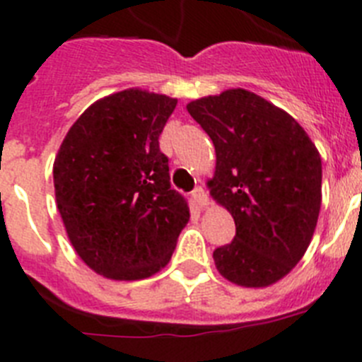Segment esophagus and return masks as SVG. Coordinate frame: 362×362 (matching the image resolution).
<instances>
[{
  "label": "esophagus",
  "instance_id": "obj_1",
  "mask_svg": "<svg viewBox=\"0 0 362 362\" xmlns=\"http://www.w3.org/2000/svg\"><path fill=\"white\" fill-rule=\"evenodd\" d=\"M192 199H194L195 204H197V208H201V210L210 204V197H208V194L204 192L203 187H197L194 192H192Z\"/></svg>",
  "mask_w": 362,
  "mask_h": 362
}]
</instances>
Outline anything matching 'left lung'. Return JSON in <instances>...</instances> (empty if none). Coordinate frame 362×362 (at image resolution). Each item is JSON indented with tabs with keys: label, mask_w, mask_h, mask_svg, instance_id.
I'll list each match as a JSON object with an SVG mask.
<instances>
[{
	"label": "left lung",
	"mask_w": 362,
	"mask_h": 362,
	"mask_svg": "<svg viewBox=\"0 0 362 362\" xmlns=\"http://www.w3.org/2000/svg\"><path fill=\"white\" fill-rule=\"evenodd\" d=\"M214 141L210 195L237 226L214 251L218 273L240 287H269L294 269L316 230L321 156L287 111L235 88L187 104Z\"/></svg>",
	"instance_id": "left-lung-1"
}]
</instances>
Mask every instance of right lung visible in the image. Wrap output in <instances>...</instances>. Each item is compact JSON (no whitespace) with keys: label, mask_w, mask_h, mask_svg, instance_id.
<instances>
[{"label":"right lung","mask_w":362,"mask_h":362,"mask_svg":"<svg viewBox=\"0 0 362 362\" xmlns=\"http://www.w3.org/2000/svg\"><path fill=\"white\" fill-rule=\"evenodd\" d=\"M177 98L129 88L93 102L53 161L66 235L81 260L109 280H144L170 262L190 218L170 188L159 134Z\"/></svg>","instance_id":"1"}]
</instances>
